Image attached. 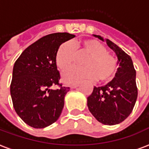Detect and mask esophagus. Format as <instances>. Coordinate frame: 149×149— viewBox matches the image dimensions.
Here are the masks:
<instances>
[{
  "instance_id": "34e87169",
  "label": "esophagus",
  "mask_w": 149,
  "mask_h": 149,
  "mask_svg": "<svg viewBox=\"0 0 149 149\" xmlns=\"http://www.w3.org/2000/svg\"><path fill=\"white\" fill-rule=\"evenodd\" d=\"M79 86V83H77V84H73L70 85V87L71 88H76V87H77Z\"/></svg>"
}]
</instances>
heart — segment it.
<instances>
[{
	"label": "heart",
	"mask_w": 149,
	"mask_h": 149,
	"mask_svg": "<svg viewBox=\"0 0 149 149\" xmlns=\"http://www.w3.org/2000/svg\"><path fill=\"white\" fill-rule=\"evenodd\" d=\"M83 60L84 66L72 67L63 73V80L67 84H73L80 79H97L108 82L115 77L117 72V61L107 52L106 47L99 41L85 39L75 42H65L58 47L55 55L57 66L65 70L77 62L78 56H85Z\"/></svg>",
	"instance_id": "1"
}]
</instances>
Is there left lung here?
I'll use <instances>...</instances> for the list:
<instances>
[{
    "label": "left lung",
    "mask_w": 149,
    "mask_h": 149,
    "mask_svg": "<svg viewBox=\"0 0 149 149\" xmlns=\"http://www.w3.org/2000/svg\"><path fill=\"white\" fill-rule=\"evenodd\" d=\"M95 37L104 40L100 36ZM105 40L117 55L120 67L111 82L102 87H94L87 97V106L98 122L116 125L126 120L134 107L138 97L136 70L130 55L109 39Z\"/></svg>",
    "instance_id": "8db88e82"
}]
</instances>
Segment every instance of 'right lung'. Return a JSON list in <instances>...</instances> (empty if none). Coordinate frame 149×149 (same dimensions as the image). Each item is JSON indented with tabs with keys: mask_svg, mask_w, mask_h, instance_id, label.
I'll return each instance as SVG.
<instances>
[{
	"mask_svg": "<svg viewBox=\"0 0 149 149\" xmlns=\"http://www.w3.org/2000/svg\"><path fill=\"white\" fill-rule=\"evenodd\" d=\"M75 37L68 33L48 34L29 45L15 61L10 91L19 116L34 128L56 122L70 87L59 82L55 55L62 43ZM56 85L59 88L52 89Z\"/></svg>",
	"mask_w": 149,
	"mask_h": 149,
	"instance_id": "obj_1",
	"label": "right lung"
}]
</instances>
